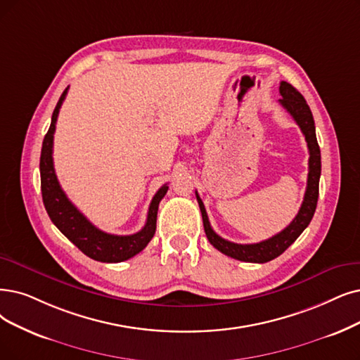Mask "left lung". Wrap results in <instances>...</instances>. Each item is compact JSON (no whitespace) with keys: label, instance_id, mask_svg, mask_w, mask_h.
Masks as SVG:
<instances>
[{"label":"left lung","instance_id":"8db88e82","mask_svg":"<svg viewBox=\"0 0 360 360\" xmlns=\"http://www.w3.org/2000/svg\"><path fill=\"white\" fill-rule=\"evenodd\" d=\"M279 93L282 98H279V103L288 110V113L294 118L300 130L303 131L307 148H309V176H307V188L304 193V200L301 204V208L295 219L286 226L282 232L278 235L271 236L266 240H262L258 243H235L223 239L217 233L214 232L208 215L204 207L202 199L199 198L198 192L196 199L202 212V221L205 235L214 248H217L220 252L235 258V260L248 262V263H267L273 258L279 257L286 248H288L295 239L303 233V230L309 226V223L313 219V214L318 205L319 198V179H321V149L318 145V139H316V130H314V121L313 115L306 103L304 97L301 96L291 84L282 81L279 85Z\"/></svg>","mask_w":360,"mask_h":360}]
</instances>
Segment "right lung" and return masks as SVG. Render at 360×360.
I'll return each mask as SVG.
<instances>
[{"label": "right lung", "mask_w": 360, "mask_h": 360, "mask_svg": "<svg viewBox=\"0 0 360 360\" xmlns=\"http://www.w3.org/2000/svg\"><path fill=\"white\" fill-rule=\"evenodd\" d=\"M68 89L63 91L59 102H57L54 108L50 128L44 137V141H42L39 158L42 202H44L49 217L51 219L54 226L85 255L102 263H121L145 250L153 238L156 230L158 207H160L161 199L165 196L168 186L164 184L155 193L149 205L146 224L140 232L125 236L110 235L91 224L87 217L70 202L62 191L53 165V139L56 131V121L57 117H59V110L63 100L68 94Z\"/></svg>", "instance_id": "obj_1"}]
</instances>
